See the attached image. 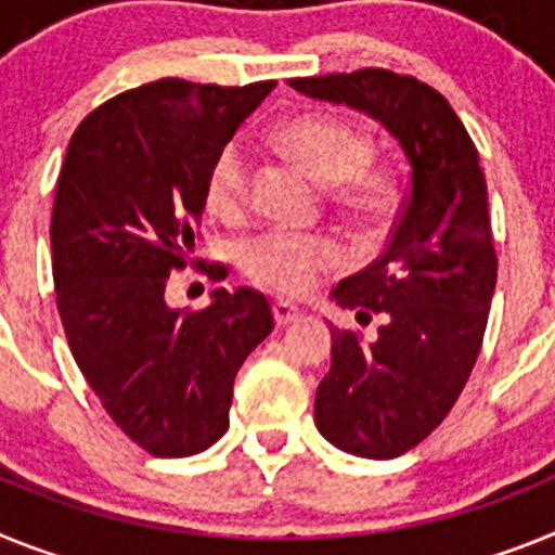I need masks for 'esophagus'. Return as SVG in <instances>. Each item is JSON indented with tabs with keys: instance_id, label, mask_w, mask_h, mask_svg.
Listing matches in <instances>:
<instances>
[{
	"instance_id": "esophagus-1",
	"label": "esophagus",
	"mask_w": 555,
	"mask_h": 555,
	"mask_svg": "<svg viewBox=\"0 0 555 555\" xmlns=\"http://www.w3.org/2000/svg\"><path fill=\"white\" fill-rule=\"evenodd\" d=\"M273 318H276L279 326H287L301 318V310L293 305H287V301H276V305H273Z\"/></svg>"
}]
</instances>
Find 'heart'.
<instances>
[{
  "label": "heart",
  "mask_w": 555,
  "mask_h": 555,
  "mask_svg": "<svg viewBox=\"0 0 555 555\" xmlns=\"http://www.w3.org/2000/svg\"><path fill=\"white\" fill-rule=\"evenodd\" d=\"M276 144L315 181L330 184V201L354 220H379L397 206V181L371 167V137L358 125L326 114L284 122ZM204 201L223 220L243 218L250 201V153L231 139L211 156L204 178ZM240 268L250 282L279 293L305 296L324 273L344 262V248L330 234L262 231L240 245Z\"/></svg>",
  "instance_id": "heart-1"
}]
</instances>
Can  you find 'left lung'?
Returning a JSON list of instances; mask_svg holds the SVG:
<instances>
[{
	"label": "left lung",
	"mask_w": 555,
	"mask_h": 555,
	"mask_svg": "<svg viewBox=\"0 0 555 555\" xmlns=\"http://www.w3.org/2000/svg\"><path fill=\"white\" fill-rule=\"evenodd\" d=\"M291 86L383 122L411 162L385 250L332 291L360 324L383 315V326L371 344L335 326L330 374L315 393V427L330 444L385 461L444 422L483 344L498 254L478 147L444 94L411 75L358 69Z\"/></svg>",
	"instance_id": "1"
}]
</instances>
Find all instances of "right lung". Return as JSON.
I'll list each match as a JSON object with an SVG mask.
<instances>
[{
	"label": "right lung",
	"instance_id": "1",
	"mask_svg": "<svg viewBox=\"0 0 555 555\" xmlns=\"http://www.w3.org/2000/svg\"><path fill=\"white\" fill-rule=\"evenodd\" d=\"M273 86L164 77L91 111L66 147L50 225L61 324L105 413L156 457L229 430L234 377L273 330L250 287H220L195 312L164 296L195 250L211 156Z\"/></svg>",
	"mask_w": 555,
	"mask_h": 555
}]
</instances>
